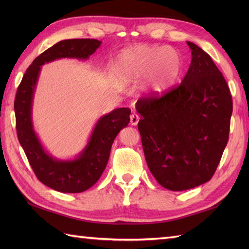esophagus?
I'll return each instance as SVG.
<instances>
[{"label": "esophagus", "instance_id": "34e87169", "mask_svg": "<svg viewBox=\"0 0 249 249\" xmlns=\"http://www.w3.org/2000/svg\"><path fill=\"white\" fill-rule=\"evenodd\" d=\"M139 120H140V118H139V115L137 114V113H133V114L130 115V124L131 125H137V124H138Z\"/></svg>", "mask_w": 249, "mask_h": 249}]
</instances>
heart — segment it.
<instances>
[{
	"instance_id": "b5f03b06",
	"label": "heart",
	"mask_w": 249,
	"mask_h": 249,
	"mask_svg": "<svg viewBox=\"0 0 249 249\" xmlns=\"http://www.w3.org/2000/svg\"><path fill=\"white\" fill-rule=\"evenodd\" d=\"M182 62L170 48L137 46L122 51L115 60V71L122 82L131 83L152 76L150 89L160 94L170 88L179 75Z\"/></svg>"
}]
</instances>
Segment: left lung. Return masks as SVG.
<instances>
[{
    "instance_id": "obj_1",
    "label": "left lung",
    "mask_w": 249,
    "mask_h": 249,
    "mask_svg": "<svg viewBox=\"0 0 249 249\" xmlns=\"http://www.w3.org/2000/svg\"><path fill=\"white\" fill-rule=\"evenodd\" d=\"M187 73L161 96L141 97L136 109L150 171L162 187L181 192L210 181L229 139L232 96L211 56L194 43Z\"/></svg>"
}]
</instances>
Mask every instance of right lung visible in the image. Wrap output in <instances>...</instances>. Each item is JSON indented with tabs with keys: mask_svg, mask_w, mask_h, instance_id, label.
<instances>
[{
	"mask_svg": "<svg viewBox=\"0 0 249 249\" xmlns=\"http://www.w3.org/2000/svg\"><path fill=\"white\" fill-rule=\"evenodd\" d=\"M100 44V40L89 38L59 41L32 62L16 94L14 108L18 140L37 178L56 192L82 193L98 181L107 166L116 135L129 123L130 109H114L102 116L87 146L75 160H55L44 150L32 123V102L40 66L62 57L87 60Z\"/></svg>",
	"mask_w": 249,
	"mask_h": 249,
	"instance_id": "right-lung-1",
	"label": "right lung"
}]
</instances>
